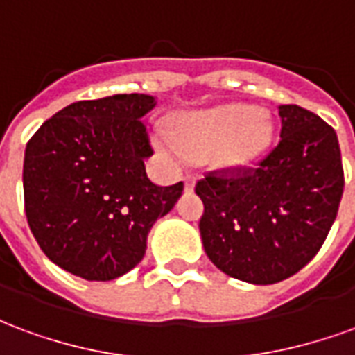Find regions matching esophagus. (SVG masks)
<instances>
[{
	"instance_id": "obj_1",
	"label": "esophagus",
	"mask_w": 355,
	"mask_h": 355,
	"mask_svg": "<svg viewBox=\"0 0 355 355\" xmlns=\"http://www.w3.org/2000/svg\"><path fill=\"white\" fill-rule=\"evenodd\" d=\"M196 180H198V177H196L193 173H190V175H186V177H184L186 190H193V186H196Z\"/></svg>"
}]
</instances>
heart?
<instances>
[{"mask_svg": "<svg viewBox=\"0 0 355 355\" xmlns=\"http://www.w3.org/2000/svg\"><path fill=\"white\" fill-rule=\"evenodd\" d=\"M178 139L186 152L198 155L216 148V159L230 167H245L270 146L274 125L268 114L247 104H226L178 119ZM159 146L182 155L175 137L162 132Z\"/></svg>", "mask_w": 355, "mask_h": 355, "instance_id": "1", "label": "heart"}]
</instances>
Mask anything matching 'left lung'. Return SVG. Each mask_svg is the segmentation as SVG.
Masks as SVG:
<instances>
[{
	"instance_id": "obj_1",
	"label": "left lung",
	"mask_w": 355,
	"mask_h": 355,
	"mask_svg": "<svg viewBox=\"0 0 355 355\" xmlns=\"http://www.w3.org/2000/svg\"><path fill=\"white\" fill-rule=\"evenodd\" d=\"M277 114L282 139L257 167L209 171L196 184L205 253L224 274L254 285L287 279L312 261L344 190L335 129L297 104Z\"/></svg>"
}]
</instances>
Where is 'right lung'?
Segmentation results:
<instances>
[{"label": "right lung", "mask_w": 355, "mask_h": 355, "mask_svg": "<svg viewBox=\"0 0 355 355\" xmlns=\"http://www.w3.org/2000/svg\"><path fill=\"white\" fill-rule=\"evenodd\" d=\"M150 94H114L66 106L34 132L24 154V211L42 251L89 282L127 274L146 253L150 228L167 215L182 182L154 184V154L140 117Z\"/></svg>", "instance_id": "add662e5"}]
</instances>
